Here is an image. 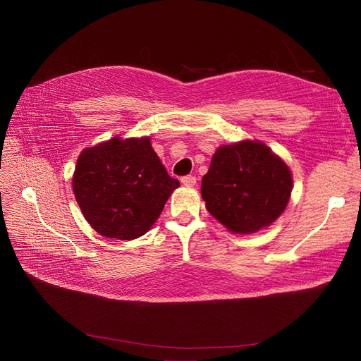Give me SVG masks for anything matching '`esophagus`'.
<instances>
[{
    "label": "esophagus",
    "instance_id": "1",
    "mask_svg": "<svg viewBox=\"0 0 361 361\" xmlns=\"http://www.w3.org/2000/svg\"><path fill=\"white\" fill-rule=\"evenodd\" d=\"M181 183H183L184 185H187V187H193V185H196L197 178H196L195 176H185V177L181 178Z\"/></svg>",
    "mask_w": 361,
    "mask_h": 361
}]
</instances>
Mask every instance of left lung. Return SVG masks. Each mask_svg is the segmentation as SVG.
Wrapping results in <instances>:
<instances>
[{
  "instance_id": "8db88e82",
  "label": "left lung",
  "mask_w": 361,
  "mask_h": 361,
  "mask_svg": "<svg viewBox=\"0 0 361 361\" xmlns=\"http://www.w3.org/2000/svg\"><path fill=\"white\" fill-rule=\"evenodd\" d=\"M291 188L286 162L252 140L219 147L202 178L206 209L237 234L271 225L287 207Z\"/></svg>"
}]
</instances>
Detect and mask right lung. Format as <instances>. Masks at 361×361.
Here are the masks:
<instances>
[{
    "label": "right lung",
    "instance_id": "obj_1",
    "mask_svg": "<svg viewBox=\"0 0 361 361\" xmlns=\"http://www.w3.org/2000/svg\"><path fill=\"white\" fill-rule=\"evenodd\" d=\"M178 185L149 137H114L87 147L73 176L74 196L86 221L101 235L117 240L147 233Z\"/></svg>",
    "mask_w": 361,
    "mask_h": 361
}]
</instances>
